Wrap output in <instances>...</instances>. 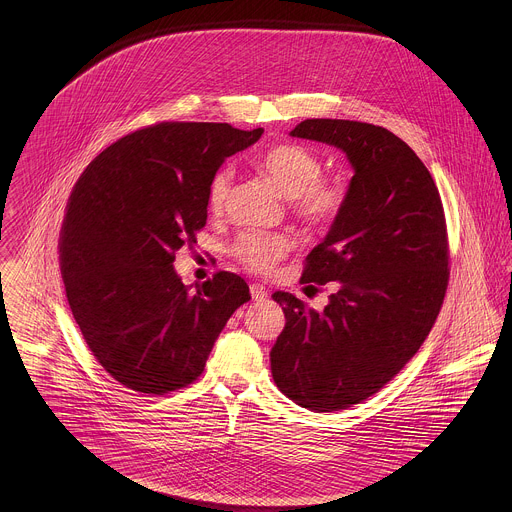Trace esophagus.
I'll return each mask as SVG.
<instances>
[{
	"mask_svg": "<svg viewBox=\"0 0 512 512\" xmlns=\"http://www.w3.org/2000/svg\"><path fill=\"white\" fill-rule=\"evenodd\" d=\"M250 295L254 301H264L268 297V290L262 284H250Z\"/></svg>",
	"mask_w": 512,
	"mask_h": 512,
	"instance_id": "34e87169",
	"label": "esophagus"
}]
</instances>
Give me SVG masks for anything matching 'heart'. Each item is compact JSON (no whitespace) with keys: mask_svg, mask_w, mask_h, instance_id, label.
<instances>
[{"mask_svg":"<svg viewBox=\"0 0 512 512\" xmlns=\"http://www.w3.org/2000/svg\"><path fill=\"white\" fill-rule=\"evenodd\" d=\"M260 171L290 199L292 209L299 219L323 226L341 215L349 199V187L339 177H321L323 163L317 153L303 146L286 144L268 149L260 157ZM232 187V169L224 167L209 183L207 207L219 215L226 207ZM292 248L286 234L246 232L234 246V256L254 272L270 270Z\"/></svg>","mask_w":512,"mask_h":512,"instance_id":"obj_1","label":"heart"}]
</instances>
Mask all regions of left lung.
<instances>
[{
	"mask_svg": "<svg viewBox=\"0 0 512 512\" xmlns=\"http://www.w3.org/2000/svg\"><path fill=\"white\" fill-rule=\"evenodd\" d=\"M290 136L341 149L355 171L303 270V282H337L325 309L272 295L286 315L274 382L307 410L335 412L378 392L426 341L449 278L445 217L430 171L386 128L313 118Z\"/></svg>",
	"mask_w": 512,
	"mask_h": 512,
	"instance_id": "left-lung-1",
	"label": "left lung"
}]
</instances>
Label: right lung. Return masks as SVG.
<instances>
[{"mask_svg":"<svg viewBox=\"0 0 512 512\" xmlns=\"http://www.w3.org/2000/svg\"><path fill=\"white\" fill-rule=\"evenodd\" d=\"M215 122H161L106 147L67 205L61 274L80 333L104 370L130 390L165 394L197 380L246 282L219 272L187 288L175 252L197 242L222 161L256 144Z\"/></svg>","mask_w":512,"mask_h":512,"instance_id":"1","label":"right lung"}]
</instances>
